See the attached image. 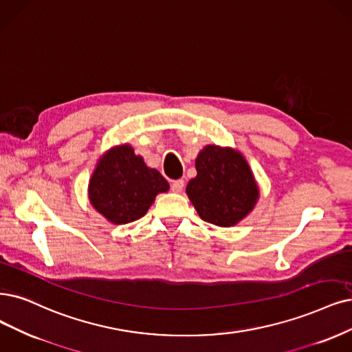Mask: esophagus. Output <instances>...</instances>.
<instances>
[{"label": "esophagus", "instance_id": "34e87169", "mask_svg": "<svg viewBox=\"0 0 352 352\" xmlns=\"http://www.w3.org/2000/svg\"><path fill=\"white\" fill-rule=\"evenodd\" d=\"M183 188H184V181H183V179H177V181H173V184H171V190H173L174 192H181V191H183Z\"/></svg>", "mask_w": 352, "mask_h": 352}]
</instances>
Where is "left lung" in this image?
I'll return each mask as SVG.
<instances>
[{"label":"left lung","instance_id":"1","mask_svg":"<svg viewBox=\"0 0 352 352\" xmlns=\"http://www.w3.org/2000/svg\"><path fill=\"white\" fill-rule=\"evenodd\" d=\"M196 169L186 191L204 222L230 228L251 213L259 190L239 151L207 145L197 155Z\"/></svg>","mask_w":352,"mask_h":352}]
</instances>
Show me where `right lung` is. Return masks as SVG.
I'll return each instance as SVG.
<instances>
[{"instance_id":"obj_1","label":"right lung","mask_w":352,"mask_h":352,"mask_svg":"<svg viewBox=\"0 0 352 352\" xmlns=\"http://www.w3.org/2000/svg\"><path fill=\"white\" fill-rule=\"evenodd\" d=\"M168 190L160 171L149 168L127 143L101 156L88 186L91 204L114 225L145 216L155 197Z\"/></svg>"}]
</instances>
